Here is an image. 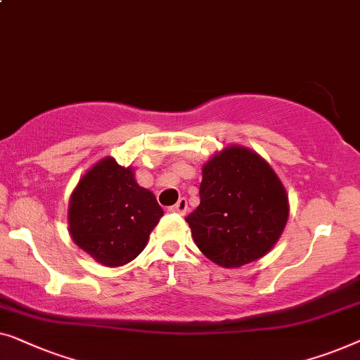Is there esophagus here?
<instances>
[{"mask_svg": "<svg viewBox=\"0 0 360 360\" xmlns=\"http://www.w3.org/2000/svg\"><path fill=\"white\" fill-rule=\"evenodd\" d=\"M169 212H174V214H179V215H186L187 200L184 199V197H181V199L176 202L173 207H169Z\"/></svg>", "mask_w": 360, "mask_h": 360, "instance_id": "1", "label": "esophagus"}]
</instances>
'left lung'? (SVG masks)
<instances>
[{"label":"left lung","instance_id":"obj_1","mask_svg":"<svg viewBox=\"0 0 360 360\" xmlns=\"http://www.w3.org/2000/svg\"><path fill=\"white\" fill-rule=\"evenodd\" d=\"M200 204L186 221L212 262L241 267L266 256L288 220V195L256 151L229 145L202 166Z\"/></svg>","mask_w":360,"mask_h":360}]
</instances>
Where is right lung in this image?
<instances>
[{
    "instance_id": "right-lung-1",
    "label": "right lung",
    "mask_w": 360,
    "mask_h": 360,
    "mask_svg": "<svg viewBox=\"0 0 360 360\" xmlns=\"http://www.w3.org/2000/svg\"><path fill=\"white\" fill-rule=\"evenodd\" d=\"M161 217L163 209L153 192L139 186L134 168L105 156L86 171L70 195L68 231L99 264L119 267L145 250Z\"/></svg>"
}]
</instances>
